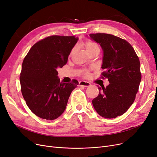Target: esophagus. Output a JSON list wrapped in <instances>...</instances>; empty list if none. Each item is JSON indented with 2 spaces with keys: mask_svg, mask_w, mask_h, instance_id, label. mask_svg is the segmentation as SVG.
<instances>
[{
  "mask_svg": "<svg viewBox=\"0 0 157 157\" xmlns=\"http://www.w3.org/2000/svg\"><path fill=\"white\" fill-rule=\"evenodd\" d=\"M90 85V83L87 82H84V81H82V82H79V86H84V87H87Z\"/></svg>",
  "mask_w": 157,
  "mask_h": 157,
  "instance_id": "1",
  "label": "esophagus"
}]
</instances>
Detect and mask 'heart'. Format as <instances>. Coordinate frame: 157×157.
Returning <instances> with one entry per match:
<instances>
[{
    "label": "heart",
    "instance_id": "obj_1",
    "mask_svg": "<svg viewBox=\"0 0 157 157\" xmlns=\"http://www.w3.org/2000/svg\"><path fill=\"white\" fill-rule=\"evenodd\" d=\"M83 45L85 48L88 52L89 54H90L92 53H94V52H100V46L97 43L92 41V40H86L83 43ZM74 52V48L72 49L71 54L70 55L72 56ZM90 71L89 69H84L82 71V75L84 77L87 78L90 75Z\"/></svg>",
    "mask_w": 157,
    "mask_h": 157
}]
</instances>
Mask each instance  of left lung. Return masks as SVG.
<instances>
[{"label": "left lung", "instance_id": "obj_1", "mask_svg": "<svg viewBox=\"0 0 157 157\" xmlns=\"http://www.w3.org/2000/svg\"><path fill=\"white\" fill-rule=\"evenodd\" d=\"M103 52L101 78L109 85L98 87V96L92 100L96 112L105 118L124 114L134 102L141 82L140 60L132 46L120 37L107 33H90Z\"/></svg>", "mask_w": 157, "mask_h": 157}]
</instances>
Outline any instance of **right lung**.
<instances>
[{
  "label": "right lung",
  "mask_w": 157,
  "mask_h": 157,
  "mask_svg": "<svg viewBox=\"0 0 157 157\" xmlns=\"http://www.w3.org/2000/svg\"><path fill=\"white\" fill-rule=\"evenodd\" d=\"M75 36H51L33 45L22 62L20 74L22 94L31 111L39 118L52 120L65 111L76 79L60 82L57 68L66 65L77 43Z\"/></svg>",
  "instance_id": "add662e5"
}]
</instances>
